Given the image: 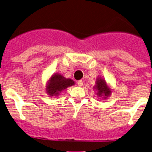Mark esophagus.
I'll list each match as a JSON object with an SVG mask.
<instances>
[{"instance_id": "34e87169", "label": "esophagus", "mask_w": 152, "mask_h": 152, "mask_svg": "<svg viewBox=\"0 0 152 152\" xmlns=\"http://www.w3.org/2000/svg\"><path fill=\"white\" fill-rule=\"evenodd\" d=\"M77 83L78 86H82L83 84V80H80L77 81Z\"/></svg>"}]
</instances>
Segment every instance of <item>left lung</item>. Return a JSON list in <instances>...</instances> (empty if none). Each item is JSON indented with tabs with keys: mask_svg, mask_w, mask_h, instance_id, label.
Returning a JSON list of instances; mask_svg holds the SVG:
<instances>
[{
	"mask_svg": "<svg viewBox=\"0 0 152 152\" xmlns=\"http://www.w3.org/2000/svg\"><path fill=\"white\" fill-rule=\"evenodd\" d=\"M97 84H96L95 87L97 91V94L99 96H101L102 94L105 96V97H108L109 95H110L111 91L109 88H108L107 85H106V81L104 80L102 78H98L96 81Z\"/></svg>",
	"mask_w": 152,
	"mask_h": 152,
	"instance_id": "left-lung-1",
	"label": "left lung"
}]
</instances>
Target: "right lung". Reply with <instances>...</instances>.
I'll list each match as a JSON object with an SVG mask.
<instances>
[{
	"instance_id": "right-lung-1",
	"label": "right lung",
	"mask_w": 152,
	"mask_h": 152,
	"mask_svg": "<svg viewBox=\"0 0 152 152\" xmlns=\"http://www.w3.org/2000/svg\"><path fill=\"white\" fill-rule=\"evenodd\" d=\"M72 80L66 79L61 75H53L46 86L47 93L51 96H58L60 91L65 89L67 87L74 85Z\"/></svg>"
}]
</instances>
